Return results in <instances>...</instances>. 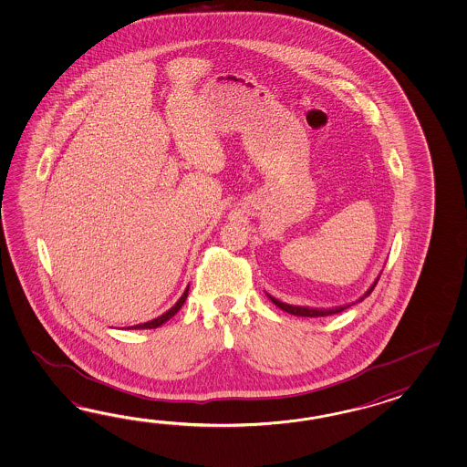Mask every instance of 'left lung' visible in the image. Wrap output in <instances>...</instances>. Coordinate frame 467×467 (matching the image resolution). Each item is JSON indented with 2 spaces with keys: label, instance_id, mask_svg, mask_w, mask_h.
I'll return each mask as SVG.
<instances>
[{
  "label": "left lung",
  "instance_id": "obj_1",
  "mask_svg": "<svg viewBox=\"0 0 467 467\" xmlns=\"http://www.w3.org/2000/svg\"><path fill=\"white\" fill-rule=\"evenodd\" d=\"M379 283V278L375 280L372 286L367 290V293L363 295L360 300L363 298H367L370 293H372L373 288H375V285ZM271 301L281 308L283 311H288L291 315H296V317H311V318H317V317H330V315H335V313H340V311L345 310V308H348L350 305H347V306H338V308H330V310H313V308H305V306H293V305H286V303H281V301L276 300V298H273L270 296ZM358 300V301H360Z\"/></svg>",
  "mask_w": 467,
  "mask_h": 467
}]
</instances>
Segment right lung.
<instances>
[{"instance_id": "1", "label": "right lung", "mask_w": 467, "mask_h": 467, "mask_svg": "<svg viewBox=\"0 0 467 467\" xmlns=\"http://www.w3.org/2000/svg\"><path fill=\"white\" fill-rule=\"evenodd\" d=\"M187 293H189V286H187L186 291H184V295L179 298V301H177L176 305H174L171 310L166 311L164 315L157 317L156 320H152V322L140 323V325H134V327H129V328L142 330V328H157V327H161L162 323H166L169 318H172V317L176 315L177 311L181 310V306H182V305H184V301H186Z\"/></svg>"}]
</instances>
